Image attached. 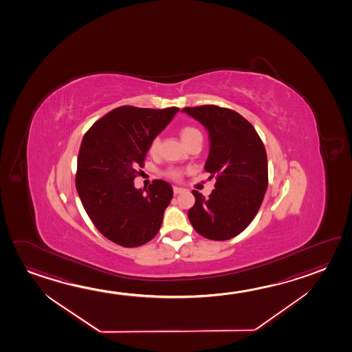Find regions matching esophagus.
<instances>
[{
	"mask_svg": "<svg viewBox=\"0 0 352 352\" xmlns=\"http://www.w3.org/2000/svg\"><path fill=\"white\" fill-rule=\"evenodd\" d=\"M185 190L184 188H181V187H177V186H173V193L175 195H179L181 192H184Z\"/></svg>",
	"mask_w": 352,
	"mask_h": 352,
	"instance_id": "obj_1",
	"label": "esophagus"
}]
</instances>
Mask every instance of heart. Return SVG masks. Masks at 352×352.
I'll return each instance as SVG.
<instances>
[{"label": "heart", "mask_w": 352, "mask_h": 352, "mask_svg": "<svg viewBox=\"0 0 352 352\" xmlns=\"http://www.w3.org/2000/svg\"><path fill=\"white\" fill-rule=\"evenodd\" d=\"M179 135H181V139H182V142H184L186 145H188V144L191 143L192 140L196 139L197 137H202L201 131H198L197 128H193V126H184V128L181 129V131H179ZM159 146H160V139L157 137L154 138L149 145L150 154H156L157 150H159ZM167 175H168L170 177H173V179H179L182 173H181L179 170H177V168H173V170H170Z\"/></svg>", "instance_id": "obj_1"}]
</instances>
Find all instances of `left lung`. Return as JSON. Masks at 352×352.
<instances>
[{"mask_svg": "<svg viewBox=\"0 0 352 352\" xmlns=\"http://www.w3.org/2000/svg\"><path fill=\"white\" fill-rule=\"evenodd\" d=\"M198 120L209 135L204 170L215 177L208 198H196L188 219L198 234L228 240L245 230L261 207L268 185L267 154L250 122L238 112L213 104L182 109Z\"/></svg>", "mask_w": 352, "mask_h": 352, "instance_id": "1", "label": "left lung"}]
</instances>
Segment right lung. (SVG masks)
<instances>
[{"label": "right lung", "instance_id": "1", "mask_svg": "<svg viewBox=\"0 0 352 352\" xmlns=\"http://www.w3.org/2000/svg\"><path fill=\"white\" fill-rule=\"evenodd\" d=\"M131 106L114 108L85 134L80 146L76 190L100 232L124 248L146 244L160 230L173 187L155 179L137 190L134 179L154 138L179 112Z\"/></svg>", "mask_w": 352, "mask_h": 352}]
</instances>
